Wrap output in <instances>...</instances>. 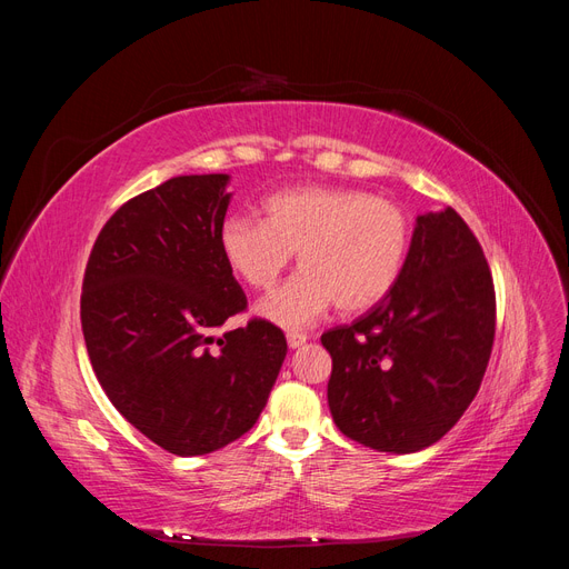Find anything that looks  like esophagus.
I'll list each match as a JSON object with an SVG mask.
<instances>
[{
	"instance_id": "1",
	"label": "esophagus",
	"mask_w": 569,
	"mask_h": 569,
	"mask_svg": "<svg viewBox=\"0 0 569 569\" xmlns=\"http://www.w3.org/2000/svg\"><path fill=\"white\" fill-rule=\"evenodd\" d=\"M306 335L303 332H287V343H289V349H299V347H303L306 343Z\"/></svg>"
}]
</instances>
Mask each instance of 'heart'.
I'll return each instance as SVG.
<instances>
[{"instance_id": "heart-1", "label": "heart", "mask_w": 569, "mask_h": 569, "mask_svg": "<svg viewBox=\"0 0 569 569\" xmlns=\"http://www.w3.org/2000/svg\"><path fill=\"white\" fill-rule=\"evenodd\" d=\"M410 234L401 203L366 189L306 184L270 194L263 220L228 218L220 249L237 278L258 291L278 284L297 253L301 272L258 311L282 327H303L332 303L363 313L385 301L403 272Z\"/></svg>"}]
</instances>
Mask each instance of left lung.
I'll return each mask as SVG.
<instances>
[{
    "label": "left lung",
    "mask_w": 569,
    "mask_h": 569,
    "mask_svg": "<svg viewBox=\"0 0 569 569\" xmlns=\"http://www.w3.org/2000/svg\"><path fill=\"white\" fill-rule=\"evenodd\" d=\"M493 335V278L475 232L453 209L420 216L389 297L320 337L341 435L387 453L432 446L477 396Z\"/></svg>",
    "instance_id": "8db88e82"
}]
</instances>
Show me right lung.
I'll list each match as a JSON object with an SVG mask.
<instances>
[{
  "mask_svg": "<svg viewBox=\"0 0 569 569\" xmlns=\"http://www.w3.org/2000/svg\"><path fill=\"white\" fill-rule=\"evenodd\" d=\"M228 176H180L126 201L88 258L80 322L101 389L176 456L222 449L256 425L287 356L278 325L251 318L220 249Z\"/></svg>",
  "mask_w": 569,
  "mask_h": 569,
  "instance_id": "1",
  "label": "right lung"
}]
</instances>
